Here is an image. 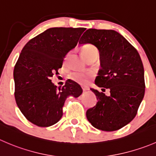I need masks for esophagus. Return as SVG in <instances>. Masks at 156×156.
<instances>
[{"mask_svg":"<svg viewBox=\"0 0 156 156\" xmlns=\"http://www.w3.org/2000/svg\"><path fill=\"white\" fill-rule=\"evenodd\" d=\"M82 90H84V91H87V90H89V88L87 87H82Z\"/></svg>","mask_w":156,"mask_h":156,"instance_id":"esophagus-1","label":"esophagus"}]
</instances>
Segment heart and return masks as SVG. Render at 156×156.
Wrapping results in <instances>:
<instances>
[{
	"mask_svg": "<svg viewBox=\"0 0 156 156\" xmlns=\"http://www.w3.org/2000/svg\"><path fill=\"white\" fill-rule=\"evenodd\" d=\"M82 52L86 59L94 55H98V54H99L98 49L95 46L90 44L85 45L84 46H83ZM91 76L92 75L90 72H79V71H75V72H72L69 75L71 79L81 84H86L88 81V80L91 78Z\"/></svg>",
	"mask_w": 156,
	"mask_h": 156,
	"instance_id": "b5f03b06",
	"label": "heart"
}]
</instances>
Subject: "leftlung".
Wrapping results in <instances>:
<instances>
[{
  "mask_svg": "<svg viewBox=\"0 0 156 156\" xmlns=\"http://www.w3.org/2000/svg\"><path fill=\"white\" fill-rule=\"evenodd\" d=\"M87 43L96 46L100 52L101 68L95 84L110 89V94L107 96L90 88L98 102L87 110L86 116L97 129L117 130L133 120L144 97V69L141 58L136 49L113 30H87L79 44Z\"/></svg>",
  "mask_w": 156,
  "mask_h": 156,
  "instance_id": "obj_1",
  "label": "left lung"
}]
</instances>
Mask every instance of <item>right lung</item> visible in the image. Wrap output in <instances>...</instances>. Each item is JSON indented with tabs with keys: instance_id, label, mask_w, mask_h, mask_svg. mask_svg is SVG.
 I'll return each mask as SVG.
<instances>
[{
	"instance_id": "right-lung-1",
	"label": "right lung",
	"mask_w": 156,
	"mask_h": 156,
	"mask_svg": "<svg viewBox=\"0 0 156 156\" xmlns=\"http://www.w3.org/2000/svg\"><path fill=\"white\" fill-rule=\"evenodd\" d=\"M84 28H49L30 40L21 51L13 70L15 100L33 124L48 127L62 116L66 98H78L81 86L69 80L57 87L50 78L62 68L68 52L78 44Z\"/></svg>"
}]
</instances>
